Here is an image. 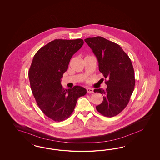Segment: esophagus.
<instances>
[{"label":"esophagus","instance_id":"obj_1","mask_svg":"<svg viewBox=\"0 0 160 160\" xmlns=\"http://www.w3.org/2000/svg\"><path fill=\"white\" fill-rule=\"evenodd\" d=\"M87 93H92V92H93V90L92 89V88H87Z\"/></svg>","mask_w":160,"mask_h":160}]
</instances>
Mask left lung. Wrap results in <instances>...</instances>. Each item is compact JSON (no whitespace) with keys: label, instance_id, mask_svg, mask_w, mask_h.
I'll use <instances>...</instances> for the list:
<instances>
[{"label":"left lung","instance_id":"1","mask_svg":"<svg viewBox=\"0 0 160 160\" xmlns=\"http://www.w3.org/2000/svg\"><path fill=\"white\" fill-rule=\"evenodd\" d=\"M84 41L96 56L99 71L107 86L106 90H94L103 95L102 102L96 109L104 116H116L126 108L134 91L136 79L131 60L120 45L101 36Z\"/></svg>","mask_w":160,"mask_h":160}]
</instances>
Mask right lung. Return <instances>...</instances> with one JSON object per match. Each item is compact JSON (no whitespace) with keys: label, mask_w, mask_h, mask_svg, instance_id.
Masks as SVG:
<instances>
[{"label":"right lung","mask_w":160,"mask_h":160,"mask_svg":"<svg viewBox=\"0 0 160 160\" xmlns=\"http://www.w3.org/2000/svg\"><path fill=\"white\" fill-rule=\"evenodd\" d=\"M83 43L81 39H55L40 48L33 58L29 71L30 87L40 109L53 121L68 118L78 98L87 93L84 87L67 90L61 84L70 59Z\"/></svg>","instance_id":"obj_1"}]
</instances>
